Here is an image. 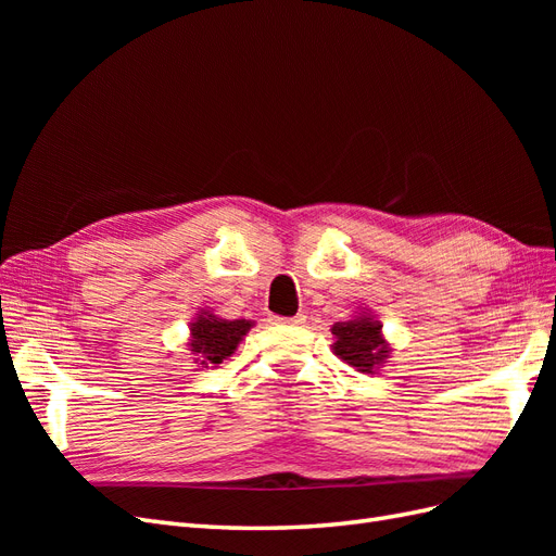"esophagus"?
I'll return each instance as SVG.
<instances>
[{
    "label": "esophagus",
    "instance_id": "esophagus-1",
    "mask_svg": "<svg viewBox=\"0 0 556 556\" xmlns=\"http://www.w3.org/2000/svg\"><path fill=\"white\" fill-rule=\"evenodd\" d=\"M304 315H301V313H296L294 317H280V315H271V323L274 325H301V323H304Z\"/></svg>",
    "mask_w": 556,
    "mask_h": 556
}]
</instances>
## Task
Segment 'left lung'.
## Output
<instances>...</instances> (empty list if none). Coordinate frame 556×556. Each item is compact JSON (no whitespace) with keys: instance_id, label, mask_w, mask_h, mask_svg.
<instances>
[{"instance_id":"obj_1","label":"left lung","mask_w":556,"mask_h":556,"mask_svg":"<svg viewBox=\"0 0 556 556\" xmlns=\"http://www.w3.org/2000/svg\"><path fill=\"white\" fill-rule=\"evenodd\" d=\"M331 333L336 336V355L355 366L357 371L374 374V368L387 357V343L380 336V325L371 323V317L336 323Z\"/></svg>"}]
</instances>
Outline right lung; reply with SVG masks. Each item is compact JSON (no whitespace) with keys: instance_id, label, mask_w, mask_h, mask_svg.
<instances>
[{"instance_id":"add662e5","label":"right lung","mask_w":556,"mask_h":556,"mask_svg":"<svg viewBox=\"0 0 556 556\" xmlns=\"http://www.w3.org/2000/svg\"><path fill=\"white\" fill-rule=\"evenodd\" d=\"M248 319H217L213 315H199L192 325V352L201 364H223L231 357L239 341L248 333Z\"/></svg>"}]
</instances>
